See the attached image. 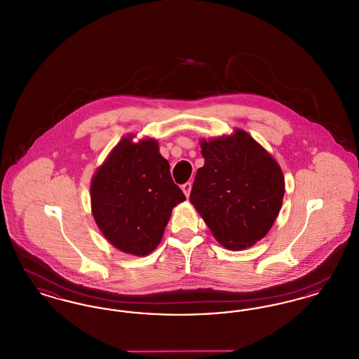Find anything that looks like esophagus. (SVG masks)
Returning a JSON list of instances; mask_svg holds the SVG:
<instances>
[{
	"mask_svg": "<svg viewBox=\"0 0 359 359\" xmlns=\"http://www.w3.org/2000/svg\"><path fill=\"white\" fill-rule=\"evenodd\" d=\"M191 188H192V184L191 183H184L183 186H182V189H183V192H184V195L186 196H189V194H191Z\"/></svg>",
	"mask_w": 359,
	"mask_h": 359,
	"instance_id": "esophagus-1",
	"label": "esophagus"
}]
</instances>
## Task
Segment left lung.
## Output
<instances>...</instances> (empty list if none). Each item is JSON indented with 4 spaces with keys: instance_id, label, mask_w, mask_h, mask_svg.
Here are the masks:
<instances>
[{
    "instance_id": "left-lung-1",
    "label": "left lung",
    "mask_w": 359,
    "mask_h": 359,
    "mask_svg": "<svg viewBox=\"0 0 359 359\" xmlns=\"http://www.w3.org/2000/svg\"><path fill=\"white\" fill-rule=\"evenodd\" d=\"M199 168L189 202L214 238L229 250H243L264 238L280 212L284 175L265 148L242 129L201 140Z\"/></svg>"
}]
</instances>
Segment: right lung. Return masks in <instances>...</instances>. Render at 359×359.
Returning a JSON list of instances; mask_svg holds the SVG:
<instances>
[{
    "mask_svg": "<svg viewBox=\"0 0 359 359\" xmlns=\"http://www.w3.org/2000/svg\"><path fill=\"white\" fill-rule=\"evenodd\" d=\"M133 138L123 137L95 171L90 198L104 238L123 253L144 257L157 248L172 208L186 196L173 183L157 141Z\"/></svg>",
    "mask_w": 359,
    "mask_h": 359,
    "instance_id": "obj_1",
    "label": "right lung"
}]
</instances>
